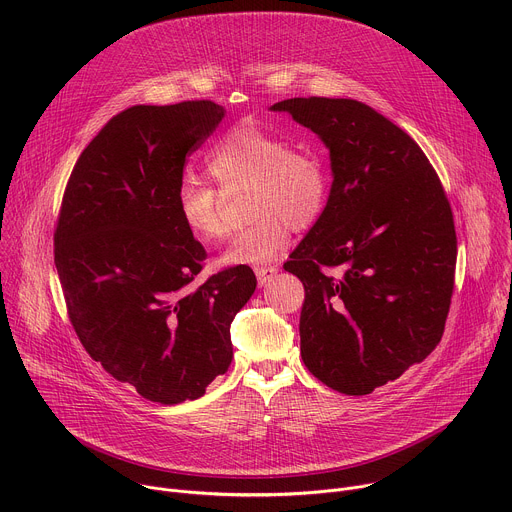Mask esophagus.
I'll list each match as a JSON object with an SVG mask.
<instances>
[{
    "instance_id": "34e87169",
    "label": "esophagus",
    "mask_w": 512,
    "mask_h": 512,
    "mask_svg": "<svg viewBox=\"0 0 512 512\" xmlns=\"http://www.w3.org/2000/svg\"><path fill=\"white\" fill-rule=\"evenodd\" d=\"M277 267H257L255 269V275H257V281H259V285L263 287V285H267L275 275H277Z\"/></svg>"
}]
</instances>
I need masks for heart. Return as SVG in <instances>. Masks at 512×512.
<instances>
[{
	"label": "heart",
	"instance_id": "obj_1",
	"mask_svg": "<svg viewBox=\"0 0 512 512\" xmlns=\"http://www.w3.org/2000/svg\"><path fill=\"white\" fill-rule=\"evenodd\" d=\"M206 170L225 192L251 190L253 225L223 255L225 265H265L287 245L291 229L308 231L326 212L332 176L312 148H294L285 137L253 121L231 127L206 156ZM221 192L184 180L176 206L184 227L202 243L227 235Z\"/></svg>",
	"mask_w": 512,
	"mask_h": 512
}]
</instances>
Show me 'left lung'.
Returning <instances> with one entry per match:
<instances>
[{
    "instance_id": "1",
    "label": "left lung",
    "mask_w": 512,
    "mask_h": 512,
    "mask_svg": "<svg viewBox=\"0 0 512 512\" xmlns=\"http://www.w3.org/2000/svg\"><path fill=\"white\" fill-rule=\"evenodd\" d=\"M330 150L332 192L289 255L300 277L308 371L344 395H369L440 344L458 241L444 186L419 145L354 99L296 97L271 107Z\"/></svg>"
}]
</instances>
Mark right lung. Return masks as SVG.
Instances as JSON below:
<instances>
[{
    "label": "right lung",
    "instance_id": "right-lung-1",
    "mask_svg": "<svg viewBox=\"0 0 512 512\" xmlns=\"http://www.w3.org/2000/svg\"><path fill=\"white\" fill-rule=\"evenodd\" d=\"M223 117L212 101L121 111L72 168L56 221L79 340L113 379L164 405L202 397L227 373L231 322L257 287L247 265L198 281L206 251L176 206L186 158Z\"/></svg>",
    "mask_w": 512,
    "mask_h": 512
}]
</instances>
